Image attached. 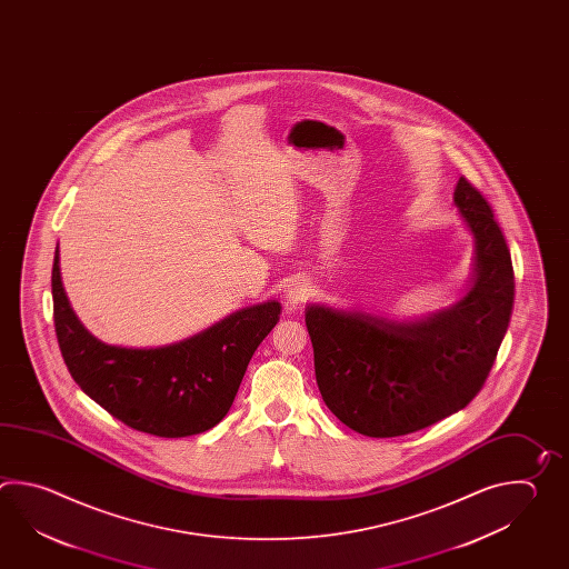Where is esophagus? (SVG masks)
<instances>
[{"label": "esophagus", "instance_id": "obj_1", "mask_svg": "<svg viewBox=\"0 0 569 569\" xmlns=\"http://www.w3.org/2000/svg\"><path fill=\"white\" fill-rule=\"evenodd\" d=\"M310 281L303 278L291 279L286 288V302L290 306H300V303L310 296Z\"/></svg>", "mask_w": 569, "mask_h": 569}]
</instances>
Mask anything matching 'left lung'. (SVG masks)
Here are the masks:
<instances>
[{
	"label": "left lung",
	"mask_w": 569,
	"mask_h": 569,
	"mask_svg": "<svg viewBox=\"0 0 569 569\" xmlns=\"http://www.w3.org/2000/svg\"><path fill=\"white\" fill-rule=\"evenodd\" d=\"M453 204L475 239L470 288L416 320L326 303L306 308L316 381L328 409L369 438L428 428L482 389L509 328L515 276L487 200L460 178Z\"/></svg>",
	"instance_id": "obj_1"
}]
</instances>
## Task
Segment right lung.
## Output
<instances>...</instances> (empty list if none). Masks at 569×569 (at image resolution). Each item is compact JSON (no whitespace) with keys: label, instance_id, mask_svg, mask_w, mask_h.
I'll return each instance as SVG.
<instances>
[{"label":"right lung","instance_id":"right-lung-1","mask_svg":"<svg viewBox=\"0 0 569 569\" xmlns=\"http://www.w3.org/2000/svg\"><path fill=\"white\" fill-rule=\"evenodd\" d=\"M52 300L60 352L74 383L129 428L160 438L194 436L227 416L249 360L281 312L278 300H267L172 345H107L70 308L60 279L59 247Z\"/></svg>","mask_w":569,"mask_h":569}]
</instances>
